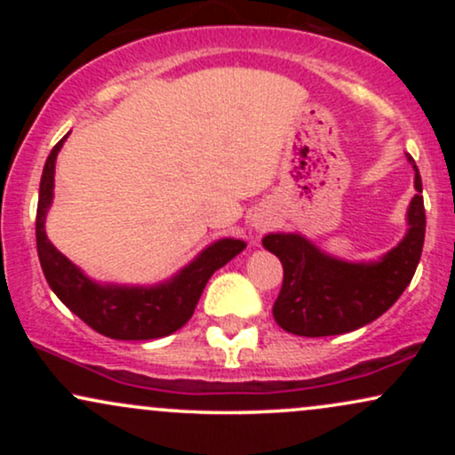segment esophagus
I'll return each mask as SVG.
<instances>
[{
	"instance_id": "1",
	"label": "esophagus",
	"mask_w": 455,
	"mask_h": 455,
	"mask_svg": "<svg viewBox=\"0 0 455 455\" xmlns=\"http://www.w3.org/2000/svg\"><path fill=\"white\" fill-rule=\"evenodd\" d=\"M267 220H265V218H257V220H254V224L252 227L257 228V231H265V228H267Z\"/></svg>"
}]
</instances>
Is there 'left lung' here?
I'll list each match as a JSON object with an SVG mask.
<instances>
[{"label":"left lung","mask_w":455,"mask_h":455,"mask_svg":"<svg viewBox=\"0 0 455 455\" xmlns=\"http://www.w3.org/2000/svg\"><path fill=\"white\" fill-rule=\"evenodd\" d=\"M415 190L406 210V233L377 260H344L323 252L299 233H269L263 248L280 259L284 282L274 304V318L295 336L321 338L353 331L377 321L404 293L421 259L426 212L415 160Z\"/></svg>","instance_id":"obj_1"}]
</instances>
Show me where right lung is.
<instances>
[{"label":"right lung","mask_w":455,"mask_h":455,"mask_svg":"<svg viewBox=\"0 0 455 455\" xmlns=\"http://www.w3.org/2000/svg\"><path fill=\"white\" fill-rule=\"evenodd\" d=\"M70 134V132H68ZM51 149L40 180L36 212V245L44 278L66 307L92 329L113 340H156L184 327L201 299L207 280L245 248V242L222 237L207 245L186 267L158 284H111L83 274L46 237V213L53 205L55 160L64 140Z\"/></svg>","instance_id":"add662e5"}]
</instances>
